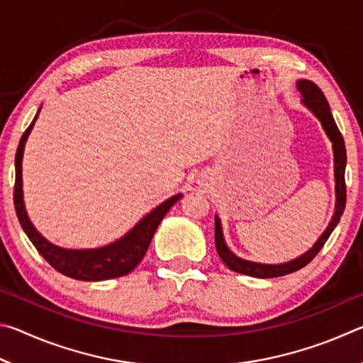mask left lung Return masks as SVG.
<instances>
[{"label": "left lung", "instance_id": "obj_1", "mask_svg": "<svg viewBox=\"0 0 363 363\" xmlns=\"http://www.w3.org/2000/svg\"><path fill=\"white\" fill-rule=\"evenodd\" d=\"M296 88L303 96V106L311 110L312 115L320 121L325 134H327L331 149H333V163H335V213L331 216V220L327 225V229L318 237V240L312 245V248L306 251L304 255L294 257L291 261L281 262V264H262L255 261H247L243 257L237 256L230 248L227 247L224 240L223 225H220V219L216 214L214 216V243H216L218 255L227 267L233 272L250 275V277L256 279H272V277H281V275L296 272L301 267H304L314 259L315 255L322 250L325 242L328 240L331 232L340 223L342 216L344 208H346V182H344V171H346V145H344V139L341 136L340 130H337L333 115H331V108L328 106V101L325 99V94L318 86L311 82V79H298Z\"/></svg>", "mask_w": 363, "mask_h": 363}]
</instances>
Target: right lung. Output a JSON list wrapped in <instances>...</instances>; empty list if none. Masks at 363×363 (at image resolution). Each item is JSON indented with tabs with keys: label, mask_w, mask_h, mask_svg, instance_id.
<instances>
[{
	"label": "right lung",
	"mask_w": 363,
	"mask_h": 363,
	"mask_svg": "<svg viewBox=\"0 0 363 363\" xmlns=\"http://www.w3.org/2000/svg\"><path fill=\"white\" fill-rule=\"evenodd\" d=\"M40 110L36 112L32 125L27 128V131L22 134L19 147L16 152V186H14V206L17 218L22 225L23 232L27 233L30 242L35 245L38 253L57 270V272L67 275V277L84 281H99L123 277L130 274L131 270L143 261L147 248L152 242L153 233H155L158 224L162 223L164 214L169 211L176 201L182 199V194L169 196L163 203L153 208L150 213L139 220L130 232L120 237L108 245H104L99 248H86V250H70L62 248L57 245L46 240L41 233L36 230V227L30 220L26 203H23V190H22V158L26 143L32 133L35 121L38 118Z\"/></svg>",
	"instance_id": "add662e5"
}]
</instances>
